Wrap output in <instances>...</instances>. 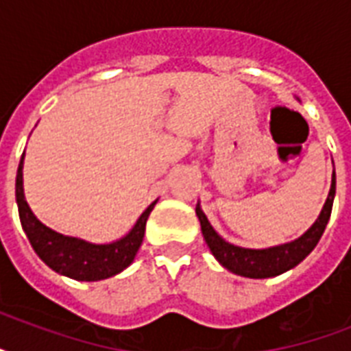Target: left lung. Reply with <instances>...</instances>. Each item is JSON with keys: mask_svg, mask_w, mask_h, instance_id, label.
<instances>
[{"mask_svg": "<svg viewBox=\"0 0 351 351\" xmlns=\"http://www.w3.org/2000/svg\"><path fill=\"white\" fill-rule=\"evenodd\" d=\"M333 197H335V169H333L330 195H328L326 204H324L319 219L315 220V224L311 226L300 239L288 242V244L267 247V250H245V247H239V245L226 242L211 228L200 206H197V217L200 220L202 234L206 242H208L209 250L226 269L250 278L277 277L280 273L288 271V269L297 266L299 262L304 261L306 256L313 251V247H315L324 230H326L328 220H330V215H332Z\"/></svg>", "mask_w": 351, "mask_h": 351, "instance_id": "1", "label": "left lung"}]
</instances>
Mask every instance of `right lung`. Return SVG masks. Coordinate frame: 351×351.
Listing matches in <instances>:
<instances>
[{"label": "right lung", "mask_w": 351, "mask_h": 351, "mask_svg": "<svg viewBox=\"0 0 351 351\" xmlns=\"http://www.w3.org/2000/svg\"><path fill=\"white\" fill-rule=\"evenodd\" d=\"M23 156L25 153L21 154L18 175H16V202H18L19 220L23 231L41 261L60 275L71 277L74 280H85V282L104 280L123 271L134 261L138 247L142 245L145 222L156 202L151 204L138 219L134 228L117 242L89 244L85 240L65 237L49 230L30 211L23 195Z\"/></svg>", "instance_id": "right-lung-1"}]
</instances>
